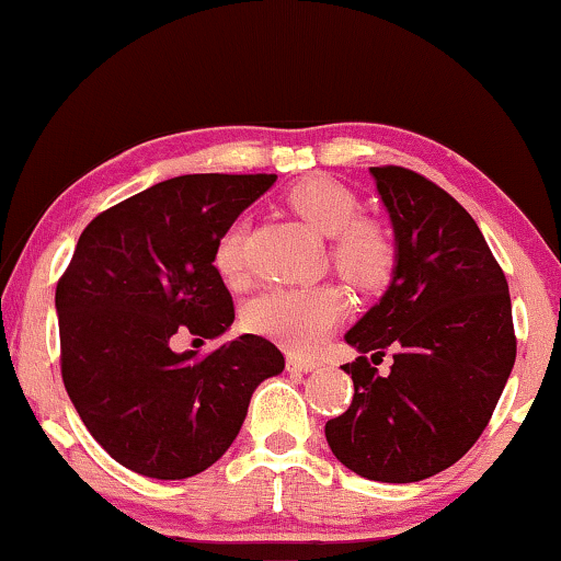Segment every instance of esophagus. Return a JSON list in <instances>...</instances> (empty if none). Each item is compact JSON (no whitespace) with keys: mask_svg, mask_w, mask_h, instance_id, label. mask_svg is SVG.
I'll return each instance as SVG.
<instances>
[{"mask_svg":"<svg viewBox=\"0 0 561 561\" xmlns=\"http://www.w3.org/2000/svg\"><path fill=\"white\" fill-rule=\"evenodd\" d=\"M317 367H319L317 359L298 357V355H290L288 357V370L290 373H311V370H317Z\"/></svg>","mask_w":561,"mask_h":561,"instance_id":"esophagus-1","label":"esophagus"}]
</instances>
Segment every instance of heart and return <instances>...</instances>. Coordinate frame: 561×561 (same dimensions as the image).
Returning a JSON list of instances; mask_svg holds the SVG:
<instances>
[{
  "instance_id": "1",
  "label": "heart",
  "mask_w": 561,
  "mask_h": 561,
  "mask_svg": "<svg viewBox=\"0 0 561 561\" xmlns=\"http://www.w3.org/2000/svg\"><path fill=\"white\" fill-rule=\"evenodd\" d=\"M288 204L319 234L332 237V263L359 288L386 286L396 265L390 234L370 219H357L359 198L344 183L313 175L288 191ZM244 225H229L214 248V265L229 280L244 273ZM344 313V296L336 286L267 288L244 311L252 332L271 336L294 352L317 350Z\"/></svg>"
}]
</instances>
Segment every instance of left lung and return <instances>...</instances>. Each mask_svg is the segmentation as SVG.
I'll return each instance as SVG.
<instances>
[{
    "label": "left lung",
    "mask_w": 561,
    "mask_h": 561,
    "mask_svg": "<svg viewBox=\"0 0 561 561\" xmlns=\"http://www.w3.org/2000/svg\"><path fill=\"white\" fill-rule=\"evenodd\" d=\"M396 242L380 301L344 334L359 352L350 409L327 421L334 457L359 478L419 482L462 459L516 363L508 283L474 219L398 165L370 168ZM397 350L386 379L364 355Z\"/></svg>",
    "instance_id": "8db88e82"
}]
</instances>
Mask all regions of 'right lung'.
Wrapping results in <instances>:
<instances>
[{
  "mask_svg": "<svg viewBox=\"0 0 561 561\" xmlns=\"http://www.w3.org/2000/svg\"><path fill=\"white\" fill-rule=\"evenodd\" d=\"M275 179L179 175L99 214L76 242L56 288L60 373L83 426L127 470L204 472L240 434L255 388L286 367L257 334L206 357L171 347L175 334L219 340L232 327L214 248Z\"/></svg>",
  "mask_w": 561,
  "mask_h": 561,
  "instance_id": "1",
  "label": "right lung"
}]
</instances>
